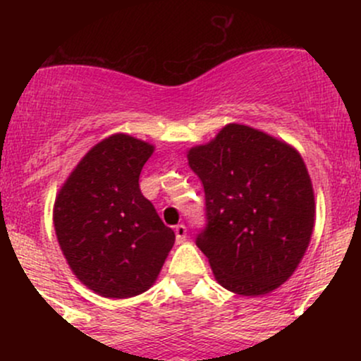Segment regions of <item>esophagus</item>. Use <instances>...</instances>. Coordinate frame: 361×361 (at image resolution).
Wrapping results in <instances>:
<instances>
[{
  "instance_id": "obj_1",
  "label": "esophagus",
  "mask_w": 361,
  "mask_h": 361,
  "mask_svg": "<svg viewBox=\"0 0 361 361\" xmlns=\"http://www.w3.org/2000/svg\"><path fill=\"white\" fill-rule=\"evenodd\" d=\"M175 234H176V241L178 243H183L185 238H186V227L183 224H178L175 227Z\"/></svg>"
}]
</instances>
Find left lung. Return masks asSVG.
Returning a JSON list of instances; mask_svg holds the SVG:
<instances>
[{"label":"left lung","mask_w":361,"mask_h":361,"mask_svg":"<svg viewBox=\"0 0 361 361\" xmlns=\"http://www.w3.org/2000/svg\"><path fill=\"white\" fill-rule=\"evenodd\" d=\"M186 157L205 190L207 227L197 246L217 283L246 297L283 285L304 258L316 222L300 152L258 128L227 123Z\"/></svg>","instance_id":"8db88e82"}]
</instances>
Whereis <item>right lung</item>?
I'll list each match as a JSON object with an SVG mask.
<instances>
[{"label":"right lung","mask_w":361,"mask_h":361,"mask_svg":"<svg viewBox=\"0 0 361 361\" xmlns=\"http://www.w3.org/2000/svg\"><path fill=\"white\" fill-rule=\"evenodd\" d=\"M152 152L146 140L110 135L82 156L54 202V229L69 268L106 299L151 288L175 244L139 188Z\"/></svg>","instance_id":"obj_1"}]
</instances>
